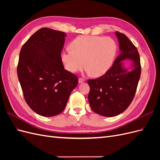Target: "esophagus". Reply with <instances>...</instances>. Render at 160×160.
Wrapping results in <instances>:
<instances>
[{
  "label": "esophagus",
  "instance_id": "esophagus-1",
  "mask_svg": "<svg viewBox=\"0 0 160 160\" xmlns=\"http://www.w3.org/2000/svg\"><path fill=\"white\" fill-rule=\"evenodd\" d=\"M84 81H85V79H84L81 78V77H80V78H79V83H83V82H84Z\"/></svg>",
  "mask_w": 160,
  "mask_h": 160
}]
</instances>
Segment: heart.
I'll use <instances>...</instances> for the list:
<instances>
[{"label":"heart","instance_id":"obj_1","mask_svg":"<svg viewBox=\"0 0 160 160\" xmlns=\"http://www.w3.org/2000/svg\"><path fill=\"white\" fill-rule=\"evenodd\" d=\"M71 50L63 51L61 59L65 68L72 73L85 67L92 75H104L112 65L117 45L112 38L105 37L81 35L72 41Z\"/></svg>","mask_w":160,"mask_h":160}]
</instances>
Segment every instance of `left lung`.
<instances>
[{
  "label": "left lung",
  "mask_w": 160,
  "mask_h": 160,
  "mask_svg": "<svg viewBox=\"0 0 160 160\" xmlns=\"http://www.w3.org/2000/svg\"><path fill=\"white\" fill-rule=\"evenodd\" d=\"M120 54L106 73L88 81V100L95 113L105 117H115L129 107L134 98L141 75L139 52L124 34L115 32ZM131 60L132 67L125 68L122 62Z\"/></svg>",
  "instance_id": "obj_1"
}]
</instances>
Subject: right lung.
Masks as SVG:
<instances>
[{"label":"right lung","instance_id":"obj_1","mask_svg":"<svg viewBox=\"0 0 160 160\" xmlns=\"http://www.w3.org/2000/svg\"><path fill=\"white\" fill-rule=\"evenodd\" d=\"M66 34L48 28L38 30L23 45L17 75L26 102L37 114L52 117L66 107L78 78L64 69L61 59Z\"/></svg>","mask_w":160,"mask_h":160}]
</instances>
